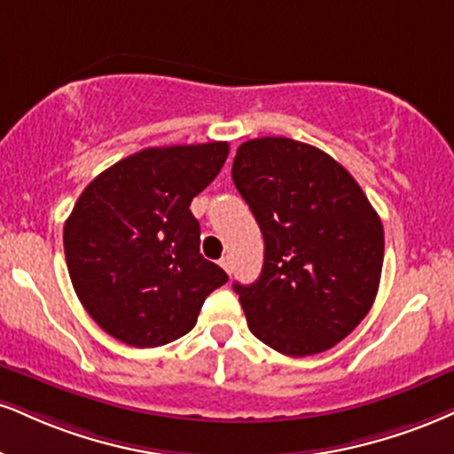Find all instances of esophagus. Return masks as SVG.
<instances>
[{"instance_id": "esophagus-1", "label": "esophagus", "mask_w": 454, "mask_h": 454, "mask_svg": "<svg viewBox=\"0 0 454 454\" xmlns=\"http://www.w3.org/2000/svg\"><path fill=\"white\" fill-rule=\"evenodd\" d=\"M220 266L226 272H231L232 270V260H231V255H223V258L220 260Z\"/></svg>"}]
</instances>
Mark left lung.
Returning a JSON list of instances; mask_svg holds the SVG:
<instances>
[{"instance_id":"obj_1","label":"left lung","mask_w":454,"mask_h":454,"mask_svg":"<svg viewBox=\"0 0 454 454\" xmlns=\"http://www.w3.org/2000/svg\"><path fill=\"white\" fill-rule=\"evenodd\" d=\"M232 179L264 237L258 281L234 283L251 334L292 357L327 351L374 304L379 213L334 158L287 137L239 145Z\"/></svg>"}]
</instances>
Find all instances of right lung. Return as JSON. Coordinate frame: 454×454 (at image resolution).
Here are the masks:
<instances>
[{"label": "right lung", "mask_w": 454, "mask_h": 454, "mask_svg": "<svg viewBox=\"0 0 454 454\" xmlns=\"http://www.w3.org/2000/svg\"><path fill=\"white\" fill-rule=\"evenodd\" d=\"M226 141L147 147L97 175L63 228L67 270L86 313L139 348L177 340L228 281L200 255L190 203L222 171Z\"/></svg>", "instance_id": "1"}]
</instances>
